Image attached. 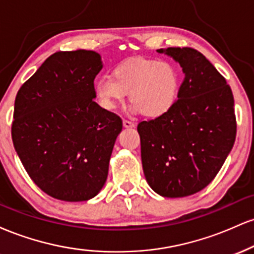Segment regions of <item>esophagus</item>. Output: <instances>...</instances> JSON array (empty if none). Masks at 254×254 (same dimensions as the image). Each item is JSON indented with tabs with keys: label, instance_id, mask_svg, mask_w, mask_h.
<instances>
[{
	"label": "esophagus",
	"instance_id": "34e87169",
	"mask_svg": "<svg viewBox=\"0 0 254 254\" xmlns=\"http://www.w3.org/2000/svg\"><path fill=\"white\" fill-rule=\"evenodd\" d=\"M123 125H124V127H135V123H133V122H131V121H127V119H124L123 121Z\"/></svg>",
	"mask_w": 254,
	"mask_h": 254
}]
</instances>
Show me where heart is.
I'll return each mask as SVG.
<instances>
[{
  "label": "heart",
  "mask_w": 254,
  "mask_h": 254,
  "mask_svg": "<svg viewBox=\"0 0 254 254\" xmlns=\"http://www.w3.org/2000/svg\"><path fill=\"white\" fill-rule=\"evenodd\" d=\"M179 92V75L173 65L153 60H130L119 64L112 77L95 82L98 103L113 110L130 94L131 104L147 117H160L173 107Z\"/></svg>",
  "instance_id": "obj_1"
}]
</instances>
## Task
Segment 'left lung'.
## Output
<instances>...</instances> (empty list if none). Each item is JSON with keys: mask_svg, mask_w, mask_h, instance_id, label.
<instances>
[{"mask_svg": "<svg viewBox=\"0 0 254 254\" xmlns=\"http://www.w3.org/2000/svg\"><path fill=\"white\" fill-rule=\"evenodd\" d=\"M185 74L165 115L138 124L144 177L160 196L186 197L212 182L237 136L234 98L226 78L199 51L159 49Z\"/></svg>", "mask_w": 254, "mask_h": 254, "instance_id": "8db88e82", "label": "left lung"}]
</instances>
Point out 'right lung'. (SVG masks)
Here are the masks:
<instances>
[{
  "label": "right lung",
  "mask_w": 254,
  "mask_h": 254,
  "mask_svg": "<svg viewBox=\"0 0 254 254\" xmlns=\"http://www.w3.org/2000/svg\"><path fill=\"white\" fill-rule=\"evenodd\" d=\"M103 68L94 51H60L22 84L11 138L34 184L49 196L82 202L100 192L123 123L94 101Z\"/></svg>",
  "instance_id": "add662e5"
}]
</instances>
